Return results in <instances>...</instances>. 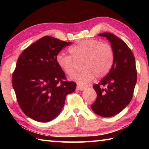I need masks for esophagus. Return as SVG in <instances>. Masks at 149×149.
Masks as SVG:
<instances>
[{
	"instance_id": "1",
	"label": "esophagus",
	"mask_w": 149,
	"mask_h": 149,
	"mask_svg": "<svg viewBox=\"0 0 149 149\" xmlns=\"http://www.w3.org/2000/svg\"><path fill=\"white\" fill-rule=\"evenodd\" d=\"M77 89L79 90V91H83L86 89V87L85 86H81V85H77Z\"/></svg>"
}]
</instances>
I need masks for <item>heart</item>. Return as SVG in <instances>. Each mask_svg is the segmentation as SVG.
Here are the masks:
<instances>
[{"label":"heart","mask_w":149,"mask_h":149,"mask_svg":"<svg viewBox=\"0 0 149 149\" xmlns=\"http://www.w3.org/2000/svg\"><path fill=\"white\" fill-rule=\"evenodd\" d=\"M71 56L62 52L56 55L58 66L68 75H72L77 67L75 61L82 60L83 70L72 75L71 78L79 84L84 85L94 79L106 76L112 68L114 61L112 47L107 42L89 39L77 42L69 49Z\"/></svg>","instance_id":"heart-1"}]
</instances>
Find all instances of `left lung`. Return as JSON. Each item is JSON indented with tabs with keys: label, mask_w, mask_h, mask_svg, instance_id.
<instances>
[{
	"label": "left lung",
	"mask_w": 149,
	"mask_h": 149,
	"mask_svg": "<svg viewBox=\"0 0 149 149\" xmlns=\"http://www.w3.org/2000/svg\"><path fill=\"white\" fill-rule=\"evenodd\" d=\"M99 35L105 37L110 42L114 52V61L106 77L93 86L97 97L91 108L100 116L110 117L118 114L130 104L137 73L134 55L124 41L111 33Z\"/></svg>",
	"instance_id": "1"
}]
</instances>
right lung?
<instances>
[{
	"label": "right lung",
	"mask_w": 149,
	"mask_h": 149,
	"mask_svg": "<svg viewBox=\"0 0 149 149\" xmlns=\"http://www.w3.org/2000/svg\"><path fill=\"white\" fill-rule=\"evenodd\" d=\"M53 37L45 36L20 54L12 75V86L18 104L27 116L39 122L54 119L64 107L66 95L76 84L65 81L56 57L69 46Z\"/></svg>",
	"instance_id": "add662e5"
}]
</instances>
